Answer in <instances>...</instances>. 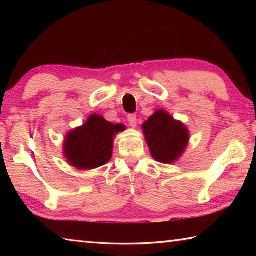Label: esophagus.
Listing matches in <instances>:
<instances>
[{"label": "esophagus", "instance_id": "1", "mask_svg": "<svg viewBox=\"0 0 256 256\" xmlns=\"http://www.w3.org/2000/svg\"><path fill=\"white\" fill-rule=\"evenodd\" d=\"M128 120L130 126H132V128L136 126V114H128Z\"/></svg>", "mask_w": 256, "mask_h": 256}]
</instances>
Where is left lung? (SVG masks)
<instances>
[{"instance_id":"8db88e82","label":"left lung","mask_w":256,"mask_h":256,"mask_svg":"<svg viewBox=\"0 0 256 256\" xmlns=\"http://www.w3.org/2000/svg\"><path fill=\"white\" fill-rule=\"evenodd\" d=\"M151 156L159 162L172 164L185 151L190 140L188 128L159 110L142 125Z\"/></svg>"}]
</instances>
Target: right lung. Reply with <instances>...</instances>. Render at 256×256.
Listing matches in <instances>:
<instances>
[{"instance_id":"right-lung-1","label":"right lung","mask_w":256,"mask_h":256,"mask_svg":"<svg viewBox=\"0 0 256 256\" xmlns=\"http://www.w3.org/2000/svg\"><path fill=\"white\" fill-rule=\"evenodd\" d=\"M102 116L92 114L80 128L68 134L64 141V157L78 170H94L110 162L116 133L123 131Z\"/></svg>"}]
</instances>
